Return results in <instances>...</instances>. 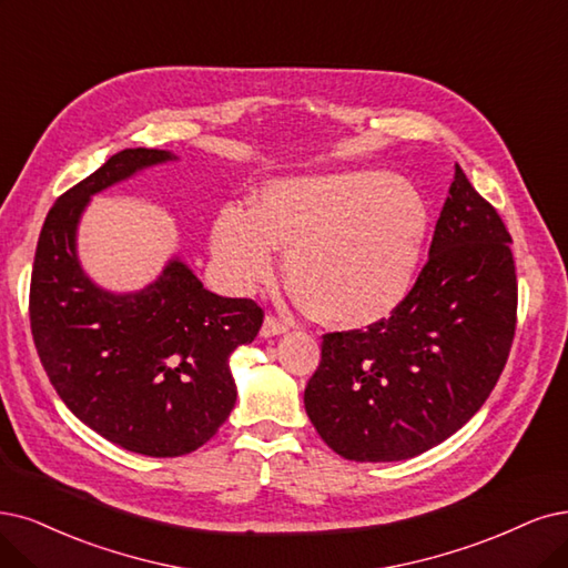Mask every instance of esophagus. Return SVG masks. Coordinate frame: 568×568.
<instances>
[{
  "label": "esophagus",
  "instance_id": "obj_1",
  "mask_svg": "<svg viewBox=\"0 0 568 568\" xmlns=\"http://www.w3.org/2000/svg\"><path fill=\"white\" fill-rule=\"evenodd\" d=\"M292 327V321L281 318V316H266L264 325H262V337H276V334H283Z\"/></svg>",
  "mask_w": 568,
  "mask_h": 568
}]
</instances>
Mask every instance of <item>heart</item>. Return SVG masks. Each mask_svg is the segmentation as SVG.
<instances>
[{
	"instance_id": "obj_1",
	"label": "heart",
	"mask_w": 568,
	"mask_h": 568,
	"mask_svg": "<svg viewBox=\"0 0 568 568\" xmlns=\"http://www.w3.org/2000/svg\"><path fill=\"white\" fill-rule=\"evenodd\" d=\"M430 215L405 178L384 171L271 180L255 207L229 203L213 250L229 281L250 290L285 252L297 304L329 325L365 327L388 318L414 285Z\"/></svg>"
}]
</instances>
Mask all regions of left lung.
<instances>
[{
	"mask_svg": "<svg viewBox=\"0 0 568 568\" xmlns=\"http://www.w3.org/2000/svg\"><path fill=\"white\" fill-rule=\"evenodd\" d=\"M510 234L456 165L428 262L390 318L323 334L306 384L311 424L348 460H403L485 405L517 325Z\"/></svg>",
	"mask_w": 568,
	"mask_h": 568,
	"instance_id": "1",
	"label": "left lung"
}]
</instances>
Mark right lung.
Returning a JSON list of instances; mask_svg holds the SVG:
<instances>
[{"label":"right lung","instance_id":"add662e5","mask_svg":"<svg viewBox=\"0 0 568 568\" xmlns=\"http://www.w3.org/2000/svg\"><path fill=\"white\" fill-rule=\"evenodd\" d=\"M175 159L123 150L62 194L41 226L32 281V339L60 400L110 443L144 456L203 447L236 405L229 355L257 337L264 311L203 287L173 260L133 295L100 290L81 271L77 224L89 199Z\"/></svg>","mask_w":568,"mask_h":568}]
</instances>
